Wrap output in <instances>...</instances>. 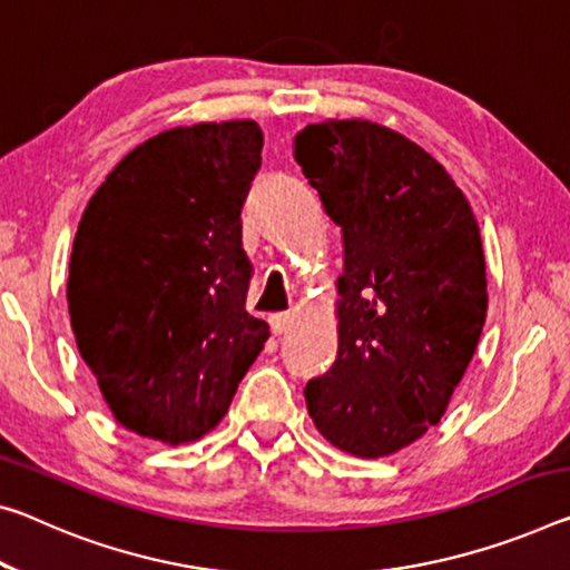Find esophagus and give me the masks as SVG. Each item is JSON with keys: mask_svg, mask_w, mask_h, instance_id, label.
Here are the masks:
<instances>
[{"mask_svg": "<svg viewBox=\"0 0 570 570\" xmlns=\"http://www.w3.org/2000/svg\"><path fill=\"white\" fill-rule=\"evenodd\" d=\"M271 330H274V334H284L288 327H292L294 317L288 312H278V314H271Z\"/></svg>", "mask_w": 570, "mask_h": 570, "instance_id": "34e87169", "label": "esophagus"}]
</instances>
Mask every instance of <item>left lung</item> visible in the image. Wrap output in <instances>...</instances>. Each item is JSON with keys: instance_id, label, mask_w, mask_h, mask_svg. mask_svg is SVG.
<instances>
[{"instance_id": "obj_1", "label": "left lung", "mask_w": 570, "mask_h": 570, "mask_svg": "<svg viewBox=\"0 0 570 570\" xmlns=\"http://www.w3.org/2000/svg\"><path fill=\"white\" fill-rule=\"evenodd\" d=\"M294 159L342 228L340 347L306 383L324 439L377 459L436 426L487 317L480 225L426 149L373 121H320Z\"/></svg>"}]
</instances>
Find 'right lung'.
Masks as SVG:
<instances>
[{
  "label": "right lung",
  "mask_w": 570,
  "mask_h": 570,
  "mask_svg": "<svg viewBox=\"0 0 570 570\" xmlns=\"http://www.w3.org/2000/svg\"><path fill=\"white\" fill-rule=\"evenodd\" d=\"M256 121L177 126L131 149L86 205L70 253L78 352L116 421L161 444L218 426L268 340L246 312L240 210Z\"/></svg>",
  "instance_id": "add662e5"
}]
</instances>
